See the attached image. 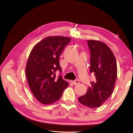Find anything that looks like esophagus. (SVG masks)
Listing matches in <instances>:
<instances>
[{"label": "esophagus", "mask_w": 133, "mask_h": 133, "mask_svg": "<svg viewBox=\"0 0 133 133\" xmlns=\"http://www.w3.org/2000/svg\"><path fill=\"white\" fill-rule=\"evenodd\" d=\"M70 83L73 85H77L78 84H79L80 82H79V80H76L75 81H70Z\"/></svg>", "instance_id": "esophagus-1"}]
</instances>
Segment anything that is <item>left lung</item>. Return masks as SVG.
Listing matches in <instances>:
<instances>
[{"instance_id":"obj_1","label":"left lung","mask_w":133,"mask_h":133,"mask_svg":"<svg viewBox=\"0 0 133 133\" xmlns=\"http://www.w3.org/2000/svg\"><path fill=\"white\" fill-rule=\"evenodd\" d=\"M87 43L91 52L90 71L96 78L78 100L84 106L94 109L100 107L113 92L117 67L115 56L106 44L95 40H88Z\"/></svg>"}]
</instances>
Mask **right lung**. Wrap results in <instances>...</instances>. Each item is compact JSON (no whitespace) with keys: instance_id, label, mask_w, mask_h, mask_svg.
Here are the masks:
<instances>
[{"instance_id":"1","label":"right lung","mask_w":133,"mask_h":133,"mask_svg":"<svg viewBox=\"0 0 133 133\" xmlns=\"http://www.w3.org/2000/svg\"><path fill=\"white\" fill-rule=\"evenodd\" d=\"M71 38L55 36L45 37L33 47L26 66V76L31 92L43 104H53L59 100L69 86L56 71L61 67L59 57Z\"/></svg>"}]
</instances>
